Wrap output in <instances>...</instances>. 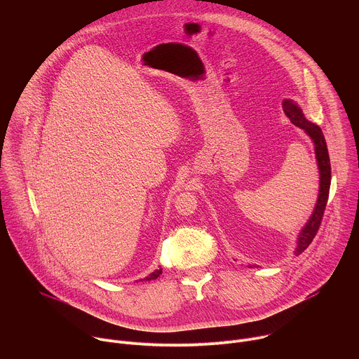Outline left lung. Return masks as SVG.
<instances>
[{
    "label": "left lung",
    "mask_w": 359,
    "mask_h": 359,
    "mask_svg": "<svg viewBox=\"0 0 359 359\" xmlns=\"http://www.w3.org/2000/svg\"><path fill=\"white\" fill-rule=\"evenodd\" d=\"M283 109L284 113L288 116L292 124L297 127L302 128L313 141L315 144V154H316V161L319 166V173H320V187H319V197L316 207L312 212V217L301 231L298 236V245L295 255L299 256L306 248L312 243L313 238L316 236L319 226L322 224V218L325 214V208L329 200V191H330V182H332V166H330V158H329V151H327V144L325 140V135L322 133V128L309 120H306L302 109L291 99H285L283 102ZM252 267V266H250Z\"/></svg>",
    "instance_id": "1"
}]
</instances>
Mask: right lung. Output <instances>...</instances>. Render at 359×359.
<instances>
[{"instance_id":"1","label":"right lung","mask_w":359,"mask_h":359,"mask_svg":"<svg viewBox=\"0 0 359 359\" xmlns=\"http://www.w3.org/2000/svg\"><path fill=\"white\" fill-rule=\"evenodd\" d=\"M161 274H162V269H159V270H155V271H154V273H152V274H149V276H148V277H145V278H144V280H145V281H151V280H156V278H158V277H159V276H161Z\"/></svg>"}]
</instances>
